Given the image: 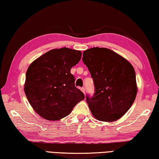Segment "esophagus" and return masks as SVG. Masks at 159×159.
I'll return each mask as SVG.
<instances>
[{"mask_svg": "<svg viewBox=\"0 0 159 159\" xmlns=\"http://www.w3.org/2000/svg\"><path fill=\"white\" fill-rule=\"evenodd\" d=\"M80 90H81L82 91V92L83 93H85V88H80Z\"/></svg>", "mask_w": 159, "mask_h": 159, "instance_id": "obj_1", "label": "esophagus"}]
</instances>
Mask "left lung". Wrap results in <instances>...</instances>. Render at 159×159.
Listing matches in <instances>:
<instances>
[{
  "mask_svg": "<svg viewBox=\"0 0 159 159\" xmlns=\"http://www.w3.org/2000/svg\"><path fill=\"white\" fill-rule=\"evenodd\" d=\"M83 61L93 79L95 93L86 95L94 117L101 121H114L122 117L135 99L136 76L130 63L105 48H92L83 52Z\"/></svg>",
  "mask_w": 159,
  "mask_h": 159,
  "instance_id": "8db88e82",
  "label": "left lung"
}]
</instances>
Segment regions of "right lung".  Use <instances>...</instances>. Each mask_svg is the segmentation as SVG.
I'll return each mask as SVG.
<instances>
[{
  "mask_svg": "<svg viewBox=\"0 0 159 159\" xmlns=\"http://www.w3.org/2000/svg\"><path fill=\"white\" fill-rule=\"evenodd\" d=\"M82 53L67 48L53 49L35 60L26 71L25 92L37 114L45 119L66 117L85 95L75 86L71 69Z\"/></svg>",
  "mask_w": 159,
  "mask_h": 159,
  "instance_id": "add662e5",
  "label": "right lung"
}]
</instances>
